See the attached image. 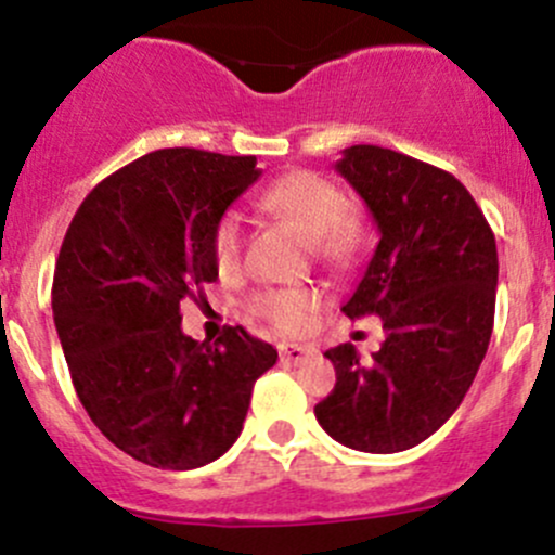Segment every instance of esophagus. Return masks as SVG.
<instances>
[{"instance_id":"obj_1","label":"esophagus","mask_w":555,"mask_h":555,"mask_svg":"<svg viewBox=\"0 0 555 555\" xmlns=\"http://www.w3.org/2000/svg\"><path fill=\"white\" fill-rule=\"evenodd\" d=\"M279 353H282V361H287V364H302L313 353V348L297 346V343H282Z\"/></svg>"}]
</instances>
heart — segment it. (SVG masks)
<instances>
[{"label":"heart","instance_id":"1","mask_svg":"<svg viewBox=\"0 0 555 555\" xmlns=\"http://www.w3.org/2000/svg\"><path fill=\"white\" fill-rule=\"evenodd\" d=\"M258 204L268 215L289 220L324 266H348L359 255L364 231L348 212V202L335 183L317 172L295 170L279 175L262 189ZM244 225L236 212H225L212 229V258L223 273L233 271L242 258ZM249 311L282 332H300L311 324L319 308L317 289H260L249 297Z\"/></svg>","mask_w":555,"mask_h":555}]
</instances>
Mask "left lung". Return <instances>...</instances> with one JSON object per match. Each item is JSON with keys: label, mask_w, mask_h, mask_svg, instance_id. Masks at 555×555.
I'll use <instances>...</instances> for the list:
<instances>
[{"label": "left lung", "mask_w": 555, "mask_h": 555, "mask_svg": "<svg viewBox=\"0 0 555 555\" xmlns=\"http://www.w3.org/2000/svg\"><path fill=\"white\" fill-rule=\"evenodd\" d=\"M335 170L364 199L380 244L348 319L375 313L385 340L372 361L330 348L337 383L319 425L359 452H404L441 428L468 393L494 326L498 244L454 175L380 145H351Z\"/></svg>", "instance_id": "1"}]
</instances>
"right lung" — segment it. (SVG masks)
Here are the masks:
<instances>
[{
    "label": "right lung",
    "mask_w": 555,
    "mask_h": 555,
    "mask_svg": "<svg viewBox=\"0 0 555 555\" xmlns=\"http://www.w3.org/2000/svg\"><path fill=\"white\" fill-rule=\"evenodd\" d=\"M255 156L159 149L79 204L52 276V317L81 406L121 452L165 470L212 463L242 434L276 348L229 326L180 330V302L218 279L212 229L255 180Z\"/></svg>",
    "instance_id": "right-lung-1"
}]
</instances>
